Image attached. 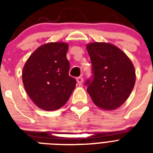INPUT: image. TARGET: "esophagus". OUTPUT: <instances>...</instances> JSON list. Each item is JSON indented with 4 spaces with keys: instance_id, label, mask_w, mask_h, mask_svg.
Wrapping results in <instances>:
<instances>
[{
    "instance_id": "esophagus-1",
    "label": "esophagus",
    "mask_w": 153,
    "mask_h": 153,
    "mask_svg": "<svg viewBox=\"0 0 153 153\" xmlns=\"http://www.w3.org/2000/svg\"><path fill=\"white\" fill-rule=\"evenodd\" d=\"M76 80H77V82H78V83H79V85H82V82H83V78H82V76L78 77V78L76 79Z\"/></svg>"
}]
</instances>
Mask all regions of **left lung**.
<instances>
[{"label": "left lung", "mask_w": 153, "mask_h": 153, "mask_svg": "<svg viewBox=\"0 0 153 153\" xmlns=\"http://www.w3.org/2000/svg\"><path fill=\"white\" fill-rule=\"evenodd\" d=\"M92 64V76L85 82L97 106L117 109L127 100L136 82L133 64L127 55L113 44L91 43L86 46Z\"/></svg>", "instance_id": "left-lung-1"}]
</instances>
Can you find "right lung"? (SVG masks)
Returning a JSON list of instances; mask_svg holds the SVG:
<instances>
[{"label":"right lung","instance_id":"right-lung-1","mask_svg":"<svg viewBox=\"0 0 153 153\" xmlns=\"http://www.w3.org/2000/svg\"><path fill=\"white\" fill-rule=\"evenodd\" d=\"M68 44L48 43L30 55L22 72L23 83L30 98L40 109L51 111L66 104L75 88L69 75Z\"/></svg>","mask_w":153,"mask_h":153}]
</instances>
